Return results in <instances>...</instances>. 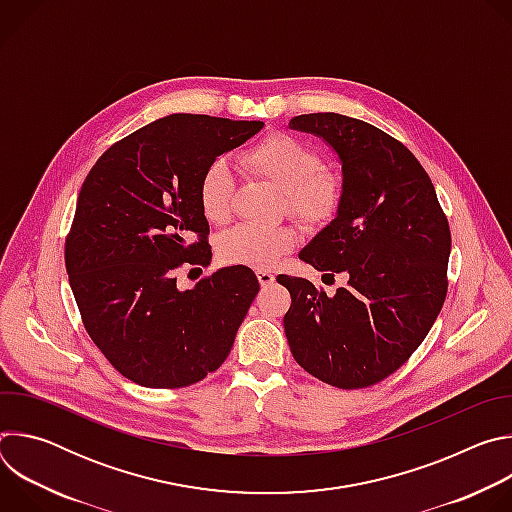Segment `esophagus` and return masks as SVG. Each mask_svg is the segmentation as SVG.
I'll return each instance as SVG.
<instances>
[{
	"mask_svg": "<svg viewBox=\"0 0 512 512\" xmlns=\"http://www.w3.org/2000/svg\"><path fill=\"white\" fill-rule=\"evenodd\" d=\"M257 279L261 285H271L275 281V275L271 271H265V269H259L257 271Z\"/></svg>",
	"mask_w": 512,
	"mask_h": 512,
	"instance_id": "esophagus-1",
	"label": "esophagus"
}]
</instances>
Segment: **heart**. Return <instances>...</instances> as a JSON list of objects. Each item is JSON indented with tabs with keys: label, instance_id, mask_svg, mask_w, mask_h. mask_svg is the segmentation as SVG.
Listing matches in <instances>:
<instances>
[{
	"label": "heart",
	"instance_id": "1",
	"mask_svg": "<svg viewBox=\"0 0 512 512\" xmlns=\"http://www.w3.org/2000/svg\"><path fill=\"white\" fill-rule=\"evenodd\" d=\"M245 172L283 190L285 208L306 227L332 223L344 200L342 178L322 168V156L306 141L289 133H269L239 158ZM202 214L212 225H225L233 214L235 180L225 160H212L198 184ZM300 235L294 227L271 229L239 225L218 239V259L227 265L269 269L294 251Z\"/></svg>",
	"mask_w": 512,
	"mask_h": 512
}]
</instances>
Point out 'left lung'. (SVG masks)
<instances>
[{
    "label": "left lung",
    "mask_w": 512,
    "mask_h": 512,
    "mask_svg": "<svg viewBox=\"0 0 512 512\" xmlns=\"http://www.w3.org/2000/svg\"><path fill=\"white\" fill-rule=\"evenodd\" d=\"M289 127L324 137L344 176L338 216L300 259L348 275L334 296L277 275L291 296L283 318L289 350L322 383L371 387L403 367L446 302L448 218L417 158L379 127L338 113L300 115Z\"/></svg>",
    "instance_id": "8db88e82"
}]
</instances>
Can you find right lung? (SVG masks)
<instances>
[{
  "label": "right lung",
  "mask_w": 512,
  "mask_h": 512,
  "mask_svg": "<svg viewBox=\"0 0 512 512\" xmlns=\"http://www.w3.org/2000/svg\"><path fill=\"white\" fill-rule=\"evenodd\" d=\"M261 127L176 113L115 141L85 178L64 265L87 334L125 379L180 389L229 356L259 291L255 273L225 267L182 291L176 271L212 257L204 168Z\"/></svg>",
  "instance_id": "add662e5"
}]
</instances>
